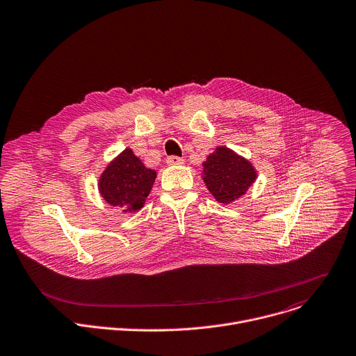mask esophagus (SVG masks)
Returning a JSON list of instances; mask_svg holds the SVG:
<instances>
[{
    "label": "esophagus",
    "instance_id": "34e87169",
    "mask_svg": "<svg viewBox=\"0 0 356 356\" xmlns=\"http://www.w3.org/2000/svg\"><path fill=\"white\" fill-rule=\"evenodd\" d=\"M184 161H183V158H179V156H168V159H166V163L168 165H181Z\"/></svg>",
    "mask_w": 356,
    "mask_h": 356
}]
</instances>
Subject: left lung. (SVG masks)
Here are the masks:
<instances>
[{
    "mask_svg": "<svg viewBox=\"0 0 356 356\" xmlns=\"http://www.w3.org/2000/svg\"><path fill=\"white\" fill-rule=\"evenodd\" d=\"M202 166L207 188L222 204H229L243 195L257 175L249 161L226 147L216 148Z\"/></svg>",
    "mask_w": 356,
    "mask_h": 356,
    "instance_id": "1",
    "label": "left lung"
}]
</instances>
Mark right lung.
Returning a JSON list of instances; mask_svg holds the SVG:
<instances>
[{"label":"right lung","instance_id":"1","mask_svg":"<svg viewBox=\"0 0 356 356\" xmlns=\"http://www.w3.org/2000/svg\"><path fill=\"white\" fill-rule=\"evenodd\" d=\"M155 177V170L147 169L131 149H126L102 173L99 191L110 205L133 212L144 207Z\"/></svg>","mask_w":356,"mask_h":356}]
</instances>
